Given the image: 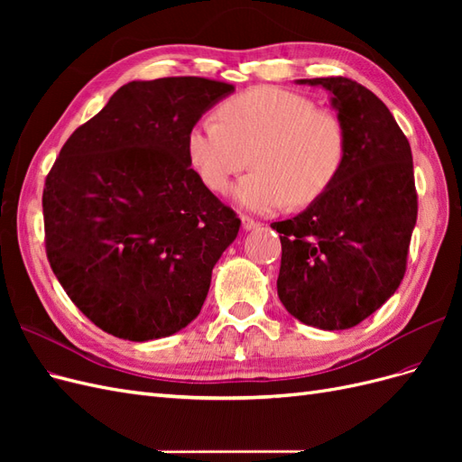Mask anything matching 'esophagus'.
I'll list each match as a JSON object with an SVG mask.
<instances>
[{
	"instance_id": "1",
	"label": "esophagus",
	"mask_w": 462,
	"mask_h": 462,
	"mask_svg": "<svg viewBox=\"0 0 462 462\" xmlns=\"http://www.w3.org/2000/svg\"><path fill=\"white\" fill-rule=\"evenodd\" d=\"M241 226H243L245 231H253V229H256L260 226V223L254 221L253 217H248V216H241Z\"/></svg>"
}]
</instances>
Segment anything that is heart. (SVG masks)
<instances>
[{"mask_svg":"<svg viewBox=\"0 0 462 462\" xmlns=\"http://www.w3.org/2000/svg\"><path fill=\"white\" fill-rule=\"evenodd\" d=\"M346 144L337 114L316 107L302 94L258 87L221 102L217 119L194 123L187 156L214 192L226 190L250 160L253 171L236 183L233 197L263 214L285 204L304 208L324 197L343 170Z\"/></svg>","mask_w":462,"mask_h":462,"instance_id":"obj_1","label":"heart"}]
</instances>
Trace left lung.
Returning a JSON list of instances; mask_svg holds the SVG:
<instances>
[{
    "label": "left lung",
    "mask_w": 462,
    "mask_h": 462,
    "mask_svg": "<svg viewBox=\"0 0 462 462\" xmlns=\"http://www.w3.org/2000/svg\"><path fill=\"white\" fill-rule=\"evenodd\" d=\"M299 82L333 94L348 144L324 197L272 223L282 239L277 295L306 326L348 329L380 309L407 272L418 216L412 152L387 106L356 80Z\"/></svg>",
    "instance_id": "1"
}]
</instances>
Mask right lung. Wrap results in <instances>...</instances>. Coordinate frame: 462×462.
Returning <instances> with one entry per match:
<instances>
[{
    "label": "right lung",
    "mask_w": 462,
    "mask_h": 462,
    "mask_svg": "<svg viewBox=\"0 0 462 462\" xmlns=\"http://www.w3.org/2000/svg\"><path fill=\"white\" fill-rule=\"evenodd\" d=\"M235 90L204 77L133 80L67 138L46 177V254L94 326L173 335L200 314L241 219L190 170L187 134Z\"/></svg>",
    "instance_id": "add662e5"
}]
</instances>
